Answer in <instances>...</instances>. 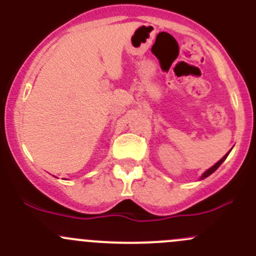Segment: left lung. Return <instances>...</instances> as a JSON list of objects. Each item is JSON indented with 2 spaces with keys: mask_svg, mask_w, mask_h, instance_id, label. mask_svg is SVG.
Instances as JSON below:
<instances>
[{
  "mask_svg": "<svg viewBox=\"0 0 256 256\" xmlns=\"http://www.w3.org/2000/svg\"><path fill=\"white\" fill-rule=\"evenodd\" d=\"M228 154H229V152H228V154H226V156H224V157H223V158H222V160H219V161H218V162H216V164H214V166H213V167H210V168H209V170H207V171H206V172H204V174H203V176H202V180H203V178H206V177L210 176V174H213V172H214V171H216V168H218V167H219V166H220V164H223V162H224V160H226V157H228Z\"/></svg>",
  "mask_w": 256,
  "mask_h": 256,
  "instance_id": "8db88e82",
  "label": "left lung"
}]
</instances>
